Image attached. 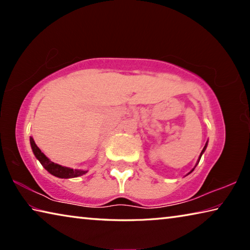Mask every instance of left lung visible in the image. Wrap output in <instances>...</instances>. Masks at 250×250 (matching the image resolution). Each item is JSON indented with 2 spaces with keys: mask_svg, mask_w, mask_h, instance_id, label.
Listing matches in <instances>:
<instances>
[{
  "mask_svg": "<svg viewBox=\"0 0 250 250\" xmlns=\"http://www.w3.org/2000/svg\"><path fill=\"white\" fill-rule=\"evenodd\" d=\"M206 146H207V142H206V145H205V146H204V149H203V151H202V152H201V155H200V159H198V161H197V163H198V162H200V160H201V156H202V154H203V153H204V151H205V150H206ZM193 170H194V168H193ZM193 170H192V171H193ZM192 171H191V172H192Z\"/></svg>",
  "mask_w": 250,
  "mask_h": 250,
  "instance_id": "1",
  "label": "left lung"
}]
</instances>
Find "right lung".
Masks as SVG:
<instances>
[{"instance_id":"add662e5","label":"right lung","mask_w":250,"mask_h":250,"mask_svg":"<svg viewBox=\"0 0 250 250\" xmlns=\"http://www.w3.org/2000/svg\"><path fill=\"white\" fill-rule=\"evenodd\" d=\"M29 142H31L33 153L35 154L36 159L39 160L42 166L45 167V170H47L52 175L57 176L59 179H71V177L82 176L84 174V173H87V171L74 170V168L62 167L57 163L52 162V161H50L47 156H46L43 152L40 150V147L36 146V143L32 137L29 138Z\"/></svg>"}]
</instances>
